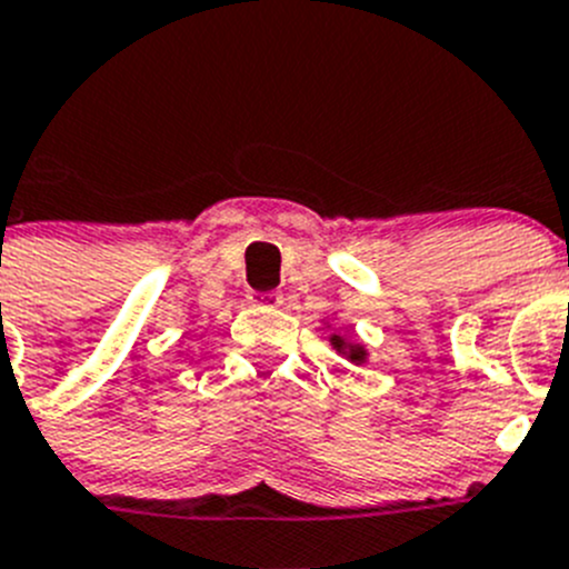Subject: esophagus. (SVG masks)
<instances>
[{
	"label": "esophagus",
	"instance_id": "1",
	"mask_svg": "<svg viewBox=\"0 0 569 569\" xmlns=\"http://www.w3.org/2000/svg\"><path fill=\"white\" fill-rule=\"evenodd\" d=\"M254 306H260V309H278L280 303H283V297L278 295V291H252V297H249Z\"/></svg>",
	"mask_w": 569,
	"mask_h": 569
}]
</instances>
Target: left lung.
<instances>
[{"mask_svg": "<svg viewBox=\"0 0 569 569\" xmlns=\"http://www.w3.org/2000/svg\"><path fill=\"white\" fill-rule=\"evenodd\" d=\"M329 340H331V346H335V351H337V355L348 357V360H351V362H357V366H360V362H366V360H368V351H366V346H360V342H355V340H346V337H342V335H331Z\"/></svg>", "mask_w": 569, "mask_h": 569, "instance_id": "left-lung-1", "label": "left lung"}]
</instances>
